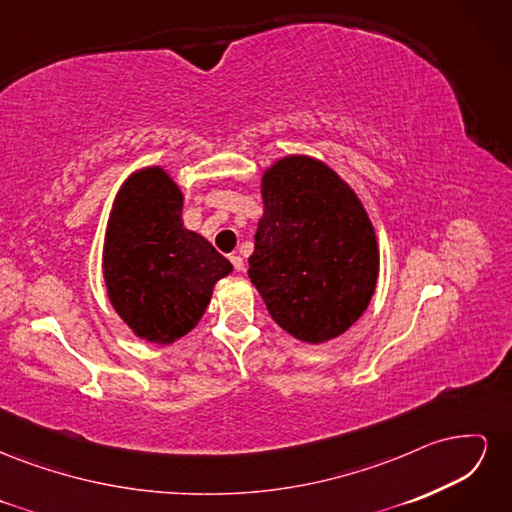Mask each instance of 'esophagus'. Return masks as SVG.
Masks as SVG:
<instances>
[{"instance_id":"esophagus-1","label":"esophagus","mask_w":512,"mask_h":512,"mask_svg":"<svg viewBox=\"0 0 512 512\" xmlns=\"http://www.w3.org/2000/svg\"><path fill=\"white\" fill-rule=\"evenodd\" d=\"M230 262L232 267H235V271H245V260L239 254H230Z\"/></svg>"}]
</instances>
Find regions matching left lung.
I'll list each match as a JSON object with an SVG mask.
<instances>
[{
    "mask_svg": "<svg viewBox=\"0 0 512 512\" xmlns=\"http://www.w3.org/2000/svg\"><path fill=\"white\" fill-rule=\"evenodd\" d=\"M262 200L247 273L271 318L309 344L346 333L367 309L380 265L361 200L307 156L273 164Z\"/></svg>",
    "mask_w": 512,
    "mask_h": 512,
    "instance_id": "obj_1",
    "label": "left lung"
}]
</instances>
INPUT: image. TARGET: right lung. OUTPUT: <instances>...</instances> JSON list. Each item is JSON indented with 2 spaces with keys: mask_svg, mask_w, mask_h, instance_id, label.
Here are the masks:
<instances>
[{
  "mask_svg": "<svg viewBox=\"0 0 512 512\" xmlns=\"http://www.w3.org/2000/svg\"><path fill=\"white\" fill-rule=\"evenodd\" d=\"M183 196L162 168L119 190L104 243V280L115 312L147 342L170 344L196 327L230 262L183 228Z\"/></svg>",
  "mask_w": 512,
  "mask_h": 512,
  "instance_id": "obj_1",
  "label": "right lung"
}]
</instances>
